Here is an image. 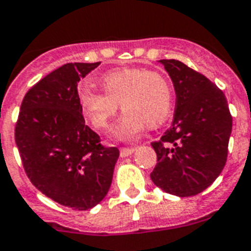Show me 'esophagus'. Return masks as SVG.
Masks as SVG:
<instances>
[{"mask_svg":"<svg viewBox=\"0 0 251 251\" xmlns=\"http://www.w3.org/2000/svg\"><path fill=\"white\" fill-rule=\"evenodd\" d=\"M133 152H135V148H122V150H120V156H122V157H128V156H131Z\"/></svg>","mask_w":251,"mask_h":251,"instance_id":"1","label":"esophagus"}]
</instances>
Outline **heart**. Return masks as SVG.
Returning a JSON list of instances; mask_svg holds the SVG:
<instances>
[{
	"label": "heart",
	"mask_w": 251,
	"mask_h": 251,
	"mask_svg": "<svg viewBox=\"0 0 251 251\" xmlns=\"http://www.w3.org/2000/svg\"><path fill=\"white\" fill-rule=\"evenodd\" d=\"M101 86L104 92L79 87V107L92 127L105 129L120 103L124 114L114 128L115 137L120 140H135L147 124L157 127L172 110L171 83L156 71L139 67L114 70L101 78Z\"/></svg>",
	"instance_id": "1"
}]
</instances>
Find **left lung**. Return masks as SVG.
Here are the masks:
<instances>
[{"label": "left lung", "mask_w": 251, "mask_h": 251, "mask_svg": "<svg viewBox=\"0 0 251 251\" xmlns=\"http://www.w3.org/2000/svg\"><path fill=\"white\" fill-rule=\"evenodd\" d=\"M173 82L172 127L152 143L157 164L151 178L167 193L189 197L205 190L226 164L231 120L225 94L176 59H160Z\"/></svg>", "instance_id": "left-lung-1"}]
</instances>
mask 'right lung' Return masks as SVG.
<instances>
[{"instance_id": "add662e5", "label": "right lung", "mask_w": 251, "mask_h": 251, "mask_svg": "<svg viewBox=\"0 0 251 251\" xmlns=\"http://www.w3.org/2000/svg\"><path fill=\"white\" fill-rule=\"evenodd\" d=\"M97 63H67L30 88L21 104L16 144L33 185L49 199L87 210L108 193L116 147L105 148L84 123L78 83Z\"/></svg>"}]
</instances>
